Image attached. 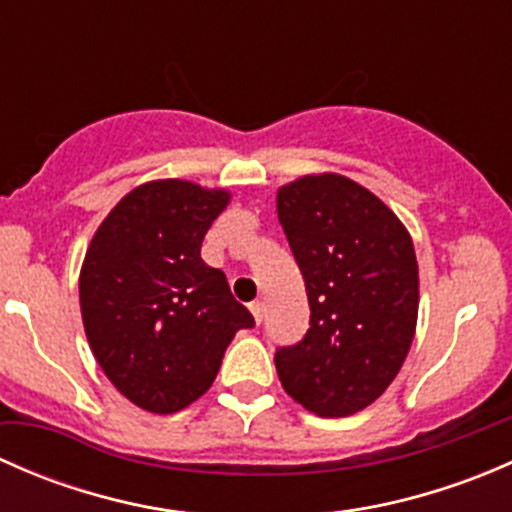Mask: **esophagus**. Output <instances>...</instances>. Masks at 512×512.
<instances>
[{
  "instance_id": "34e87169",
  "label": "esophagus",
  "mask_w": 512,
  "mask_h": 512,
  "mask_svg": "<svg viewBox=\"0 0 512 512\" xmlns=\"http://www.w3.org/2000/svg\"><path fill=\"white\" fill-rule=\"evenodd\" d=\"M250 312H252V317H255V322L260 324L262 319H265V304H262V302H252L250 304Z\"/></svg>"
}]
</instances>
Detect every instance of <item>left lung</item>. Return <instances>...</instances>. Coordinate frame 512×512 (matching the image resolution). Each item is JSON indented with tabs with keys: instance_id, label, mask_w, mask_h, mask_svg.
Here are the masks:
<instances>
[{
	"instance_id": "obj_1",
	"label": "left lung",
	"mask_w": 512,
	"mask_h": 512,
	"mask_svg": "<svg viewBox=\"0 0 512 512\" xmlns=\"http://www.w3.org/2000/svg\"><path fill=\"white\" fill-rule=\"evenodd\" d=\"M277 218L312 312L302 342L277 349V374L312 414L352 416L389 389L414 342V242L394 210L337 173L282 185Z\"/></svg>"
}]
</instances>
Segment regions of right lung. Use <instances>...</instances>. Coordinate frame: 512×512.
Segmentation results:
<instances>
[{
  "mask_svg": "<svg viewBox=\"0 0 512 512\" xmlns=\"http://www.w3.org/2000/svg\"><path fill=\"white\" fill-rule=\"evenodd\" d=\"M227 190L153 180L98 225L79 277L81 317L98 366L151 414H175L213 386L227 344L255 327L225 275L200 257Z\"/></svg>",
  "mask_w": 512,
  "mask_h": 512,
  "instance_id": "obj_1",
  "label": "right lung"
}]
</instances>
